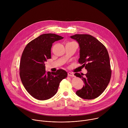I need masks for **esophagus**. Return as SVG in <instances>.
Instances as JSON below:
<instances>
[{"label": "esophagus", "instance_id": "34e87169", "mask_svg": "<svg viewBox=\"0 0 128 128\" xmlns=\"http://www.w3.org/2000/svg\"><path fill=\"white\" fill-rule=\"evenodd\" d=\"M68 76H71V77H74V74H72V73H71L70 72H68Z\"/></svg>", "mask_w": 128, "mask_h": 128}]
</instances>
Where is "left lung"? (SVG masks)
I'll return each instance as SVG.
<instances>
[{
    "label": "left lung",
    "instance_id": "obj_1",
    "mask_svg": "<svg viewBox=\"0 0 128 128\" xmlns=\"http://www.w3.org/2000/svg\"><path fill=\"white\" fill-rule=\"evenodd\" d=\"M70 38L78 43V62L88 71L84 75L79 73L74 74L81 78L85 84L82 89L76 91V94L84 99L96 98L104 92L111 78L107 50L101 42L90 35L75 34Z\"/></svg>",
    "mask_w": 128,
    "mask_h": 128
}]
</instances>
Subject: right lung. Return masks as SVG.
Instances as JSON below:
<instances>
[{"mask_svg": "<svg viewBox=\"0 0 128 128\" xmlns=\"http://www.w3.org/2000/svg\"><path fill=\"white\" fill-rule=\"evenodd\" d=\"M55 34H42L29 42L22 54L20 76L26 90L34 98L48 99L55 95L60 82L67 76L63 69L56 72L46 71L44 62L51 58V48L56 41L63 39Z\"/></svg>", "mask_w": 128, "mask_h": 128, "instance_id": "1", "label": "right lung"}]
</instances>
